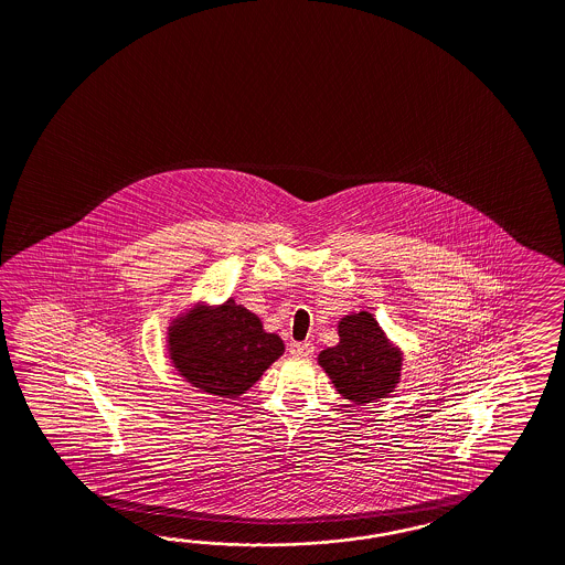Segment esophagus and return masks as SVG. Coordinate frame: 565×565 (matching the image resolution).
Instances as JSON below:
<instances>
[{
	"mask_svg": "<svg viewBox=\"0 0 565 565\" xmlns=\"http://www.w3.org/2000/svg\"><path fill=\"white\" fill-rule=\"evenodd\" d=\"M291 355L298 358H310L315 353V345L310 341H294L290 345Z\"/></svg>",
	"mask_w": 565,
	"mask_h": 565,
	"instance_id": "esophagus-1",
	"label": "esophagus"
}]
</instances>
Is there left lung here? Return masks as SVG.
Wrapping results in <instances>:
<instances>
[{
  "mask_svg": "<svg viewBox=\"0 0 565 565\" xmlns=\"http://www.w3.org/2000/svg\"><path fill=\"white\" fill-rule=\"evenodd\" d=\"M337 333L339 343L319 353V366L327 372L337 393L353 405L388 397L401 381V348L366 310L343 317Z\"/></svg>",
  "mask_w": 565,
  "mask_h": 565,
  "instance_id": "left-lung-1",
  "label": "left lung"
}]
</instances>
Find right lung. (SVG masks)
Wrapping results in <instances>:
<instances>
[{"label": "right lung", "instance_id": "obj_1", "mask_svg": "<svg viewBox=\"0 0 565 565\" xmlns=\"http://www.w3.org/2000/svg\"><path fill=\"white\" fill-rule=\"evenodd\" d=\"M168 360L179 376L214 397L244 395L284 355V341L234 298L186 308L167 329Z\"/></svg>", "mask_w": 565, "mask_h": 565}]
</instances>
